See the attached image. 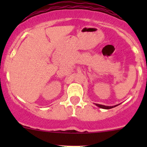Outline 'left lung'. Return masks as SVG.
Instances as JSON below:
<instances>
[{
    "label": "left lung",
    "mask_w": 147,
    "mask_h": 147,
    "mask_svg": "<svg viewBox=\"0 0 147 147\" xmlns=\"http://www.w3.org/2000/svg\"><path fill=\"white\" fill-rule=\"evenodd\" d=\"M95 105H97V107H99L102 108V109H112V108H113V107H117V105H115V106H105V105H100V104H95Z\"/></svg>",
    "instance_id": "8db88e82"
}]
</instances>
